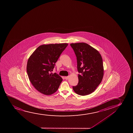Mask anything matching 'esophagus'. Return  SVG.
I'll return each instance as SVG.
<instances>
[{"mask_svg": "<svg viewBox=\"0 0 133 133\" xmlns=\"http://www.w3.org/2000/svg\"><path fill=\"white\" fill-rule=\"evenodd\" d=\"M68 78H69V76H65V78L66 79H67Z\"/></svg>", "mask_w": 133, "mask_h": 133, "instance_id": "34e87169", "label": "esophagus"}]
</instances>
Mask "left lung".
I'll list each match as a JSON object with an SVG mask.
<instances>
[{"mask_svg": "<svg viewBox=\"0 0 133 133\" xmlns=\"http://www.w3.org/2000/svg\"><path fill=\"white\" fill-rule=\"evenodd\" d=\"M77 58L78 83L73 86L75 93L85 96L92 93L102 81L104 76L102 58L98 51L88 44H70Z\"/></svg>", "mask_w": 133, "mask_h": 133, "instance_id": "obj_1", "label": "left lung"}]
</instances>
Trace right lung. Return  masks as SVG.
Returning a JSON list of instances; mask_svg holds the SVG:
<instances>
[{
	"label": "right lung",
	"instance_id": "add662e5",
	"mask_svg": "<svg viewBox=\"0 0 133 133\" xmlns=\"http://www.w3.org/2000/svg\"><path fill=\"white\" fill-rule=\"evenodd\" d=\"M67 45V43L41 45L29 58L28 75L32 85L41 93L50 95L58 90L63 78L56 73L51 72Z\"/></svg>",
	"mask_w": 133,
	"mask_h": 133
}]
</instances>
